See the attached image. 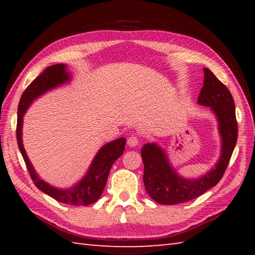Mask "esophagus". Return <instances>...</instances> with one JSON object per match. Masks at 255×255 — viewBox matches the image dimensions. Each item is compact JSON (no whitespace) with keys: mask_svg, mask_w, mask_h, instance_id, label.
<instances>
[{"mask_svg":"<svg viewBox=\"0 0 255 255\" xmlns=\"http://www.w3.org/2000/svg\"><path fill=\"white\" fill-rule=\"evenodd\" d=\"M138 143H139V139L136 134H131L130 137H128L127 144L129 145V147H136Z\"/></svg>","mask_w":255,"mask_h":255,"instance_id":"obj_1","label":"esophagus"}]
</instances>
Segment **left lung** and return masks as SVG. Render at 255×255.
I'll return each mask as SVG.
<instances>
[{
    "label": "left lung",
    "mask_w": 255,
    "mask_h": 255,
    "mask_svg": "<svg viewBox=\"0 0 255 255\" xmlns=\"http://www.w3.org/2000/svg\"><path fill=\"white\" fill-rule=\"evenodd\" d=\"M200 105L210 106L219 122L223 148L215 169L199 180H185L172 169L163 151L154 143L141 149L143 161V183L145 191L154 202L175 205L188 202L207 192L221 180L229 164L238 139L236 107L228 88L209 69H204V85L198 96Z\"/></svg>",
    "instance_id": "8db88e82"
}]
</instances>
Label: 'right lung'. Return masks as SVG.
Returning a JSON list of instances; mask_svg holds the SVG:
<instances>
[{"label":"right lung","instance_id":"1","mask_svg":"<svg viewBox=\"0 0 255 255\" xmlns=\"http://www.w3.org/2000/svg\"><path fill=\"white\" fill-rule=\"evenodd\" d=\"M69 80V74L66 71L64 64H53L48 67L44 72L32 81L24 91L23 95L20 97L17 112V126H16V138H17L18 148L20 153L23 155L27 170L32 182L40 189L41 192L49 195L50 197L63 204H69L73 206H86L95 203L101 197L106 185L107 177L110 174V170L119 156H121L125 150L126 139L119 138L115 141L105 144L95 159L93 163L91 164L88 174L81 181L78 185L70 189H57L50 185H48L37 176L34 167L27 158L25 149L21 142V124H23V116L29 106L32 100L37 96L45 93L46 91L56 88L57 85L62 84Z\"/></svg>","mask_w":255,"mask_h":255}]
</instances>
